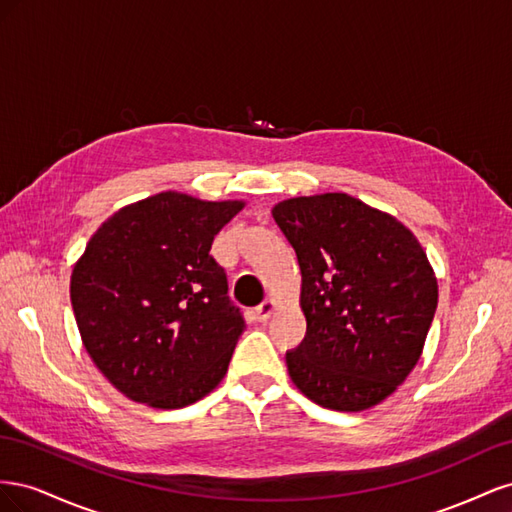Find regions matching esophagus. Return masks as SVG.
<instances>
[{
  "label": "esophagus",
  "mask_w": 512,
  "mask_h": 512,
  "mask_svg": "<svg viewBox=\"0 0 512 512\" xmlns=\"http://www.w3.org/2000/svg\"><path fill=\"white\" fill-rule=\"evenodd\" d=\"M273 314H275V301L273 299H265L254 309V318L258 322H267Z\"/></svg>",
  "instance_id": "esophagus-1"
}]
</instances>
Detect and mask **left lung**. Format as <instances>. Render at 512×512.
<instances>
[{"label": "left lung", "instance_id": "left-lung-1", "mask_svg": "<svg viewBox=\"0 0 512 512\" xmlns=\"http://www.w3.org/2000/svg\"><path fill=\"white\" fill-rule=\"evenodd\" d=\"M271 213L301 267L307 333L286 352L290 380L329 410L380 404L421 359L438 307L421 243L344 192L288 198Z\"/></svg>", "mask_w": 512, "mask_h": 512}]
</instances>
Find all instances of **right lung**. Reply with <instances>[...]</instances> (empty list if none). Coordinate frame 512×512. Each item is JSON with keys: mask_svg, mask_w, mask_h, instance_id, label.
<instances>
[{"mask_svg": "<svg viewBox=\"0 0 512 512\" xmlns=\"http://www.w3.org/2000/svg\"><path fill=\"white\" fill-rule=\"evenodd\" d=\"M243 200L160 192L113 213L70 277L83 346L117 391L175 410L226 374L245 320L209 254Z\"/></svg>", "mask_w": 512, "mask_h": 512, "instance_id": "1", "label": "right lung"}]
</instances>
